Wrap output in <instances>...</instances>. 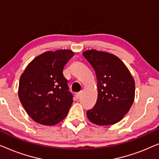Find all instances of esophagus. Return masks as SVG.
<instances>
[{"instance_id": "1", "label": "esophagus", "mask_w": 159, "mask_h": 159, "mask_svg": "<svg viewBox=\"0 0 159 159\" xmlns=\"http://www.w3.org/2000/svg\"><path fill=\"white\" fill-rule=\"evenodd\" d=\"M81 95H82V92H79V93H76L75 96H76V98H77V99H79L81 97Z\"/></svg>"}]
</instances>
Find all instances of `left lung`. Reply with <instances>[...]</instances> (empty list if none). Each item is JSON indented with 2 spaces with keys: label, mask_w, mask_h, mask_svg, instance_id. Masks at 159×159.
I'll use <instances>...</instances> for the list:
<instances>
[{
  "label": "left lung",
  "mask_w": 159,
  "mask_h": 159,
  "mask_svg": "<svg viewBox=\"0 0 159 159\" xmlns=\"http://www.w3.org/2000/svg\"><path fill=\"white\" fill-rule=\"evenodd\" d=\"M83 56L94 69L98 81L97 101L87 111L88 118L101 126L119 122L134 102L133 77L125 64L113 54L90 50Z\"/></svg>",
  "instance_id": "obj_1"
}]
</instances>
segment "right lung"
I'll use <instances>...</instances> for the list:
<instances>
[{"label": "right lung", "instance_id": "1", "mask_svg": "<svg viewBox=\"0 0 159 159\" xmlns=\"http://www.w3.org/2000/svg\"><path fill=\"white\" fill-rule=\"evenodd\" d=\"M73 56L70 50L45 52L34 58L21 75L19 100L36 122L54 125L68 114L73 95L63 70Z\"/></svg>", "mask_w": 159, "mask_h": 159}]
</instances>
